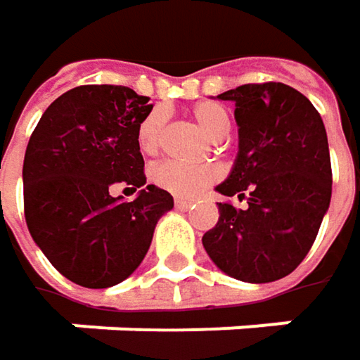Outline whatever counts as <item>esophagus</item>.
I'll return each mask as SVG.
<instances>
[{
	"label": "esophagus",
	"mask_w": 360,
	"mask_h": 360,
	"mask_svg": "<svg viewBox=\"0 0 360 360\" xmlns=\"http://www.w3.org/2000/svg\"><path fill=\"white\" fill-rule=\"evenodd\" d=\"M176 207H178V209H188V207H191V205H193V201H188V199H180V197H176Z\"/></svg>",
	"instance_id": "1"
}]
</instances>
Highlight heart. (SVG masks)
I'll return each instance as SVG.
<instances>
[{"instance_id": "b5f03b06", "label": "heart", "mask_w": 360, "mask_h": 360, "mask_svg": "<svg viewBox=\"0 0 360 360\" xmlns=\"http://www.w3.org/2000/svg\"><path fill=\"white\" fill-rule=\"evenodd\" d=\"M195 120L202 128L215 136L224 139L230 130V117L228 112L213 101H202L193 108ZM163 136V112H151L139 126V147L143 153H155L161 145ZM221 172L213 163H184V161H161L153 167L151 178L159 188L178 195V197H199L207 186H211L215 180H219Z\"/></svg>"}]
</instances>
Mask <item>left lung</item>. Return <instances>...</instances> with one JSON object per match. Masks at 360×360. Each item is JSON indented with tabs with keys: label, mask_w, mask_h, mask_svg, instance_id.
Here are the masks:
<instances>
[{
	"label": "left lung",
	"mask_w": 360,
	"mask_h": 360,
	"mask_svg": "<svg viewBox=\"0 0 360 360\" xmlns=\"http://www.w3.org/2000/svg\"><path fill=\"white\" fill-rule=\"evenodd\" d=\"M217 99L236 105L238 155L215 191L248 205L219 202V219L205 232L202 247L230 278L248 284L282 280L307 257L330 209L332 163L323 120L284 82L243 84Z\"/></svg>",
	"instance_id": "1"
}]
</instances>
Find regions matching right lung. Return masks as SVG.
Wrapping results in <instances>:
<instances>
[{
	"label": "right lung",
	"mask_w": 360,
	"mask_h": 360,
	"mask_svg": "<svg viewBox=\"0 0 360 360\" xmlns=\"http://www.w3.org/2000/svg\"><path fill=\"white\" fill-rule=\"evenodd\" d=\"M149 97L128 86L84 84L60 95L41 115L24 155L26 226L70 282L110 288L143 263L159 217L174 207L167 191L147 184L139 126ZM124 184L134 202L113 198Z\"/></svg>",
	"instance_id": "add662e5"
}]
</instances>
